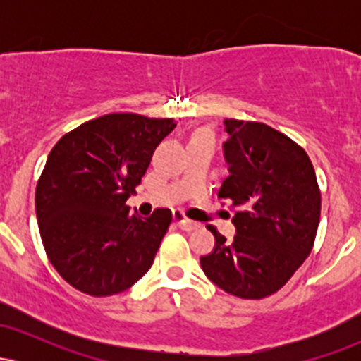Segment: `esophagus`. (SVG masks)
Instances as JSON below:
<instances>
[{
	"label": "esophagus",
	"instance_id": "1",
	"mask_svg": "<svg viewBox=\"0 0 361 361\" xmlns=\"http://www.w3.org/2000/svg\"><path fill=\"white\" fill-rule=\"evenodd\" d=\"M175 221H176L178 226H180V229H183V231H193V229H197L198 226H200L198 222L190 221V219L183 217V215L178 214V212H175Z\"/></svg>",
	"mask_w": 361,
	"mask_h": 361
}]
</instances>
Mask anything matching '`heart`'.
I'll use <instances>...</instances> for the list:
<instances>
[{
    "mask_svg": "<svg viewBox=\"0 0 361 361\" xmlns=\"http://www.w3.org/2000/svg\"><path fill=\"white\" fill-rule=\"evenodd\" d=\"M193 139H210V140H214V134L209 130V128H200V130L195 132Z\"/></svg>",
    "mask_w": 361,
    "mask_h": 361,
    "instance_id": "b5f03b06",
    "label": "heart"
}]
</instances>
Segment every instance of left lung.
Instances as JSON below:
<instances>
[{
  "label": "left lung",
  "mask_w": 361,
  "mask_h": 361,
  "mask_svg": "<svg viewBox=\"0 0 361 361\" xmlns=\"http://www.w3.org/2000/svg\"><path fill=\"white\" fill-rule=\"evenodd\" d=\"M224 157L229 176L219 197L239 207L235 235L215 227L214 251L202 256L207 279L241 299H263L290 280L312 250L321 193L307 152L259 122L226 118Z\"/></svg>",
  "instance_id": "8db88e82"
}]
</instances>
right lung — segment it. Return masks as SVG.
I'll list each match as a JSON object with an SVG mask.
<instances>
[{"label":"right lung","mask_w":361,"mask_h":361,"mask_svg":"<svg viewBox=\"0 0 361 361\" xmlns=\"http://www.w3.org/2000/svg\"><path fill=\"white\" fill-rule=\"evenodd\" d=\"M173 118L110 114L81 123L54 146L37 183L40 238L57 273L93 297L120 293L146 275L173 221L128 214Z\"/></svg>","instance_id":"1"}]
</instances>
